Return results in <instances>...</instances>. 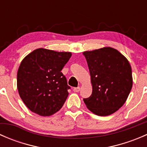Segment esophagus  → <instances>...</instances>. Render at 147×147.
<instances>
[{"label":"esophagus","instance_id":"esophagus-1","mask_svg":"<svg viewBox=\"0 0 147 147\" xmlns=\"http://www.w3.org/2000/svg\"><path fill=\"white\" fill-rule=\"evenodd\" d=\"M80 90V87H75V88L73 89V91L75 92H78Z\"/></svg>","mask_w":147,"mask_h":147}]
</instances>
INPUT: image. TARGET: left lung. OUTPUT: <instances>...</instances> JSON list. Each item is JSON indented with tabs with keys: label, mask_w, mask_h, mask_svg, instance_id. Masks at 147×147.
<instances>
[{
	"label": "left lung",
	"mask_w": 147,
	"mask_h": 147,
	"mask_svg": "<svg viewBox=\"0 0 147 147\" xmlns=\"http://www.w3.org/2000/svg\"><path fill=\"white\" fill-rule=\"evenodd\" d=\"M92 92L84 102L90 111L108 116L123 106L131 92L133 79L128 60L117 50L105 47L84 51Z\"/></svg>",
	"instance_id": "obj_1"
}]
</instances>
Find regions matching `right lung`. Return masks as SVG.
I'll return each instance as SVG.
<instances>
[{"label":"right lung","mask_w":147,"mask_h":147,"mask_svg":"<svg viewBox=\"0 0 147 147\" xmlns=\"http://www.w3.org/2000/svg\"><path fill=\"white\" fill-rule=\"evenodd\" d=\"M71 56L69 52L38 48L22 60L18 70L17 87L30 110L46 117L61 109L70 88L61 70Z\"/></svg>","instance_id":"1"}]
</instances>
